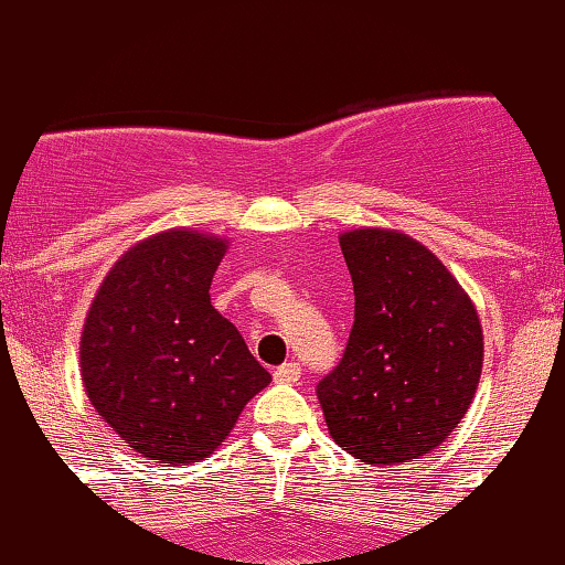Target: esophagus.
<instances>
[{"label":"esophagus","mask_w":565,"mask_h":565,"mask_svg":"<svg viewBox=\"0 0 565 565\" xmlns=\"http://www.w3.org/2000/svg\"><path fill=\"white\" fill-rule=\"evenodd\" d=\"M300 374H302V369H300V364H295V361H289V364H281L274 372V380L276 382H287V385H295L297 380H300Z\"/></svg>","instance_id":"esophagus-1"}]
</instances>
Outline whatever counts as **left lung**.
<instances>
[{"label": "left lung", "mask_w": 565, "mask_h": 565, "mask_svg": "<svg viewBox=\"0 0 565 565\" xmlns=\"http://www.w3.org/2000/svg\"><path fill=\"white\" fill-rule=\"evenodd\" d=\"M355 316L340 364L316 385L329 433L366 465L417 462L465 417L483 366L470 297L395 231L340 236Z\"/></svg>", "instance_id": "obj_1"}]
</instances>
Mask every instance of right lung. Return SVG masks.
<instances>
[{"mask_svg":"<svg viewBox=\"0 0 565 565\" xmlns=\"http://www.w3.org/2000/svg\"><path fill=\"white\" fill-rule=\"evenodd\" d=\"M225 242L167 231L121 255L82 332V380L125 444L161 465L210 457L270 382L210 302Z\"/></svg>","mask_w":565,"mask_h":565,"instance_id":"add662e5","label":"right lung"}]
</instances>
